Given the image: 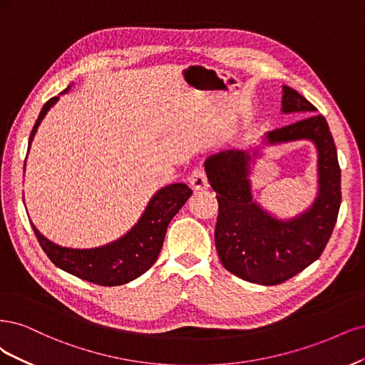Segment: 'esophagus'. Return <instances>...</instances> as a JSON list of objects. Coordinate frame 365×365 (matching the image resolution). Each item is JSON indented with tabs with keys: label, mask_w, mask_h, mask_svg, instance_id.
Masks as SVG:
<instances>
[{
	"label": "esophagus",
	"mask_w": 365,
	"mask_h": 365,
	"mask_svg": "<svg viewBox=\"0 0 365 365\" xmlns=\"http://www.w3.org/2000/svg\"><path fill=\"white\" fill-rule=\"evenodd\" d=\"M187 180H190L191 187L195 191H203V190H207V187H209L207 178H206V173H205L203 167H195Z\"/></svg>",
	"instance_id": "34e87169"
}]
</instances>
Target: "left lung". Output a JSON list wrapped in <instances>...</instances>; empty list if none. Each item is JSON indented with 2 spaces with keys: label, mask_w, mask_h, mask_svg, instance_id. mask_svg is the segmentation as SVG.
I'll return each instance as SVG.
<instances>
[{
  "label": "left lung",
  "mask_w": 365,
  "mask_h": 365,
  "mask_svg": "<svg viewBox=\"0 0 365 365\" xmlns=\"http://www.w3.org/2000/svg\"><path fill=\"white\" fill-rule=\"evenodd\" d=\"M282 110L315 112L297 91L284 86ZM269 144L311 139L319 150V197L307 212L288 221L268 215L252 200L250 155L227 150L210 156L205 170L217 192L215 247L227 272L259 285H279L322 256L341 205L336 147L323 115H312L267 133Z\"/></svg>",
  "instance_id": "left-lung-1"
}]
</instances>
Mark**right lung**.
Segmentation results:
<instances>
[{
  "mask_svg": "<svg viewBox=\"0 0 365 365\" xmlns=\"http://www.w3.org/2000/svg\"><path fill=\"white\" fill-rule=\"evenodd\" d=\"M57 100L58 97H53L43 104L30 133L29 147L45 113ZM191 194L192 191L185 183H174L162 187L151 198L138 225L125 237L98 249H66L46 240L33 225L31 227L42 250L56 267L97 285H124L144 274L156 262L170 221L182 209Z\"/></svg>",
  "mask_w": 365,
  "mask_h": 365,
  "instance_id": "obj_1",
  "label": "right lung"
}]
</instances>
